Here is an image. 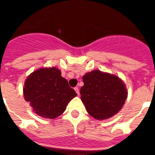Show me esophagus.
Returning a JSON list of instances; mask_svg holds the SVG:
<instances>
[{"mask_svg":"<svg viewBox=\"0 0 155 155\" xmlns=\"http://www.w3.org/2000/svg\"><path fill=\"white\" fill-rule=\"evenodd\" d=\"M74 90H75V91H76L77 94H78V95H79V89H78V87H74Z\"/></svg>","mask_w":155,"mask_h":155,"instance_id":"esophagus-1","label":"esophagus"}]
</instances>
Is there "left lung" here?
<instances>
[{
  "mask_svg": "<svg viewBox=\"0 0 155 155\" xmlns=\"http://www.w3.org/2000/svg\"><path fill=\"white\" fill-rule=\"evenodd\" d=\"M82 78L81 98L92 117L106 120L120 112L127 100V91L119 77L95 70Z\"/></svg>",
  "mask_w": 155,
  "mask_h": 155,
  "instance_id": "obj_1",
  "label": "left lung"
}]
</instances>
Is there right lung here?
<instances>
[{
  "label": "right lung",
  "instance_id": "obj_1",
  "mask_svg": "<svg viewBox=\"0 0 155 155\" xmlns=\"http://www.w3.org/2000/svg\"><path fill=\"white\" fill-rule=\"evenodd\" d=\"M23 94L38 116L55 119L65 111L77 93L57 68H40L25 81Z\"/></svg>",
  "mask_w": 155,
  "mask_h": 155
}]
</instances>
